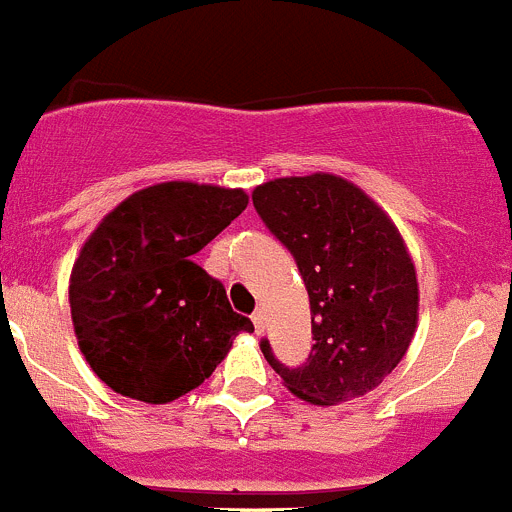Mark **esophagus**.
<instances>
[{"label": "esophagus", "instance_id": "obj_1", "mask_svg": "<svg viewBox=\"0 0 512 512\" xmlns=\"http://www.w3.org/2000/svg\"><path fill=\"white\" fill-rule=\"evenodd\" d=\"M251 320H253V328H256V333H264V328H266V315H264V310H256V312H253Z\"/></svg>", "mask_w": 512, "mask_h": 512}]
</instances>
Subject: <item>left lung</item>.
Masks as SVG:
<instances>
[{"label": "left lung", "instance_id": "1", "mask_svg": "<svg viewBox=\"0 0 512 512\" xmlns=\"http://www.w3.org/2000/svg\"><path fill=\"white\" fill-rule=\"evenodd\" d=\"M253 207L300 269L315 341L300 366H287L261 338L271 369L315 405L372 392L400 364L418 323L415 266L390 217L330 174L261 184Z\"/></svg>", "mask_w": 512, "mask_h": 512}]
</instances>
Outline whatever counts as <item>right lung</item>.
<instances>
[{
	"label": "right lung",
	"instance_id": "add662e5",
	"mask_svg": "<svg viewBox=\"0 0 512 512\" xmlns=\"http://www.w3.org/2000/svg\"><path fill=\"white\" fill-rule=\"evenodd\" d=\"M248 205L241 189L166 182L104 217L71 271L81 354L107 387L171 402L200 387L238 333H253L192 256Z\"/></svg>",
	"mask_w": 512,
	"mask_h": 512
}]
</instances>
